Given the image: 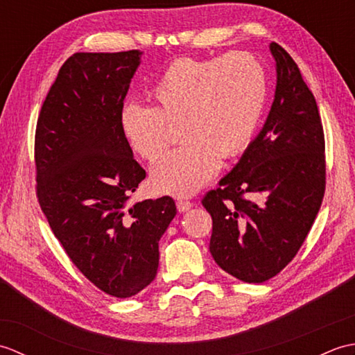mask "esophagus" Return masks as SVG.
Masks as SVG:
<instances>
[{"mask_svg":"<svg viewBox=\"0 0 355 355\" xmlns=\"http://www.w3.org/2000/svg\"><path fill=\"white\" fill-rule=\"evenodd\" d=\"M192 206H193V202L187 201V200H178V201H177L178 212H186V210H189Z\"/></svg>","mask_w":355,"mask_h":355,"instance_id":"esophagus-1","label":"esophagus"}]
</instances>
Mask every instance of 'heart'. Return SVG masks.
<instances>
[{
	"label": "heart",
	"instance_id": "obj_1",
	"mask_svg": "<svg viewBox=\"0 0 355 355\" xmlns=\"http://www.w3.org/2000/svg\"><path fill=\"white\" fill-rule=\"evenodd\" d=\"M267 73L247 53L218 58H180L158 74L150 107L126 103L120 128L135 154L149 163L177 139L184 145L158 162L154 191L184 197L215 175L218 160H232L250 146L267 105Z\"/></svg>",
	"mask_w": 355,
	"mask_h": 355
}]
</instances>
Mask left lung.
Listing matches in <instances>:
<instances>
[{
  "mask_svg": "<svg viewBox=\"0 0 355 355\" xmlns=\"http://www.w3.org/2000/svg\"><path fill=\"white\" fill-rule=\"evenodd\" d=\"M270 50L277 84L267 122L232 172L201 200L212 216L209 248L215 262L248 284L268 281L293 261L327 186L318 103L288 53L276 42Z\"/></svg>",
  "mask_w": 355,
  "mask_h": 355,
  "instance_id": "8db88e82",
  "label": "left lung"
}]
</instances>
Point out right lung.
I'll use <instances>...</instances> for the list:
<instances>
[{
  "instance_id": "right-lung-1",
  "label": "right lung",
  "mask_w": 355,
  "mask_h": 355,
  "mask_svg": "<svg viewBox=\"0 0 355 355\" xmlns=\"http://www.w3.org/2000/svg\"><path fill=\"white\" fill-rule=\"evenodd\" d=\"M140 55L74 53L35 132L36 197L53 233L89 282L120 299L154 281L158 241L177 214L171 197L128 205L146 177L120 128Z\"/></svg>"
}]
</instances>
